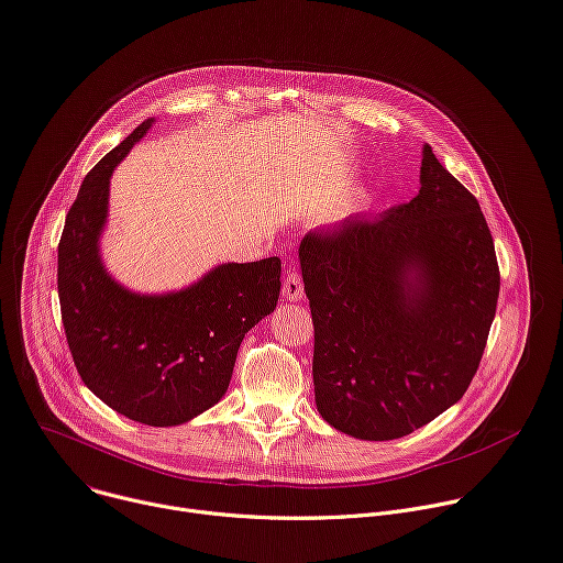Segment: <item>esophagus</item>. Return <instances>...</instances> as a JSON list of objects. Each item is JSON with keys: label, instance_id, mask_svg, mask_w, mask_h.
<instances>
[{"label": "esophagus", "instance_id": "esophagus-1", "mask_svg": "<svg viewBox=\"0 0 563 563\" xmlns=\"http://www.w3.org/2000/svg\"><path fill=\"white\" fill-rule=\"evenodd\" d=\"M282 297L286 301H299L303 297V284H301L299 273H288L286 275L284 286H282Z\"/></svg>", "mask_w": 563, "mask_h": 563}]
</instances>
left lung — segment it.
<instances>
[{"mask_svg":"<svg viewBox=\"0 0 563 563\" xmlns=\"http://www.w3.org/2000/svg\"><path fill=\"white\" fill-rule=\"evenodd\" d=\"M316 327L320 416L360 441H394L467 391L501 277L478 201L422 147L420 190L299 243Z\"/></svg>","mask_w":563,"mask_h":563,"instance_id":"1","label":"left lung"}]
</instances>
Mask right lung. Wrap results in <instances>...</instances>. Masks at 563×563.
<instances>
[{
	"instance_id": "right-lung-1",
	"label": "right lung",
	"mask_w": 563,
	"mask_h": 563,
	"mask_svg": "<svg viewBox=\"0 0 563 563\" xmlns=\"http://www.w3.org/2000/svg\"><path fill=\"white\" fill-rule=\"evenodd\" d=\"M152 124H139L82 180L57 245V295L82 383L130 420L174 427L228 391L241 340L277 306L282 262L221 264L163 295L134 292L107 273L109 180Z\"/></svg>"
}]
</instances>
